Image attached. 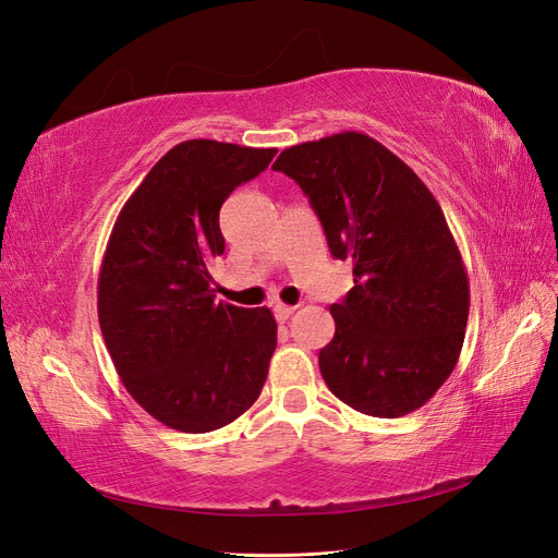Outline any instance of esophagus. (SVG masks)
<instances>
[{"label": "esophagus", "mask_w": 558, "mask_h": 558, "mask_svg": "<svg viewBox=\"0 0 558 558\" xmlns=\"http://www.w3.org/2000/svg\"><path fill=\"white\" fill-rule=\"evenodd\" d=\"M293 312H295L293 305H283V302H277V305H275V316H277L279 324H283V320H289Z\"/></svg>", "instance_id": "34e87169"}]
</instances>
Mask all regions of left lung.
<instances>
[{
    "label": "left lung",
    "mask_w": 558,
    "mask_h": 558,
    "mask_svg": "<svg viewBox=\"0 0 558 558\" xmlns=\"http://www.w3.org/2000/svg\"><path fill=\"white\" fill-rule=\"evenodd\" d=\"M324 226L330 253L353 265V289L330 305L335 337L318 351L330 391L379 418L418 410L459 361L470 286L445 214L408 165L363 132L281 150Z\"/></svg>",
    "instance_id": "left-lung-1"
}]
</instances>
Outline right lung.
I'll return each mask as SVG.
<instances>
[{"mask_svg":"<svg viewBox=\"0 0 558 558\" xmlns=\"http://www.w3.org/2000/svg\"><path fill=\"white\" fill-rule=\"evenodd\" d=\"M277 148L181 142L116 218L97 281V316L128 393L181 433L228 426L258 400L277 349L267 307L218 302L209 265L226 251L218 211Z\"/></svg>","mask_w":558,"mask_h":558,"instance_id":"1","label":"right lung"}]
</instances>
